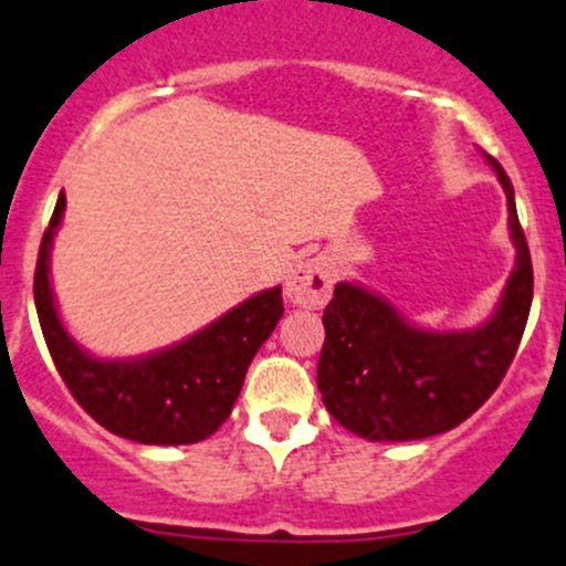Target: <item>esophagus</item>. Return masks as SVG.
Returning a JSON list of instances; mask_svg holds the SVG:
<instances>
[{
	"label": "esophagus",
	"instance_id": "34e87169",
	"mask_svg": "<svg viewBox=\"0 0 566 566\" xmlns=\"http://www.w3.org/2000/svg\"><path fill=\"white\" fill-rule=\"evenodd\" d=\"M331 287H334L331 262L323 256H312V260L298 262L290 271L284 295H287L290 304L304 306V310H323L331 298Z\"/></svg>",
	"mask_w": 566,
	"mask_h": 566
}]
</instances>
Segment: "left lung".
I'll list each match as a JSON object with an SVG mask.
<instances>
[{"instance_id": "left-lung-1", "label": "left lung", "mask_w": 566, "mask_h": 566, "mask_svg": "<svg viewBox=\"0 0 566 566\" xmlns=\"http://www.w3.org/2000/svg\"><path fill=\"white\" fill-rule=\"evenodd\" d=\"M488 161L506 191L517 260L499 310L482 328H416L350 282L336 284L325 306L317 389L328 413L367 441H419L452 430L488 402L515 358L534 271L510 177L493 156Z\"/></svg>"}]
</instances>
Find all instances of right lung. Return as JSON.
Masks as SVG:
<instances>
[{"label":"right lung","mask_w":566,"mask_h":566,"mask_svg":"<svg viewBox=\"0 0 566 566\" xmlns=\"http://www.w3.org/2000/svg\"><path fill=\"white\" fill-rule=\"evenodd\" d=\"M65 213L56 199L35 268V306L56 373L78 405L119 438L180 447L213 436L232 413L247 369L282 317V287L251 295L180 345L145 358L90 356L67 336L49 284V251Z\"/></svg>","instance_id":"obj_1"}]
</instances>
